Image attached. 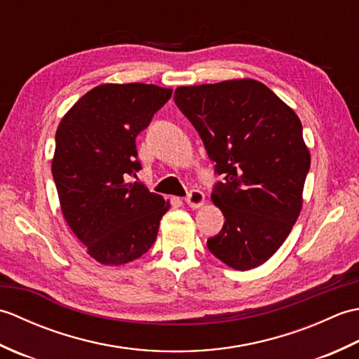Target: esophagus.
<instances>
[{"label":"esophagus","instance_id":"1","mask_svg":"<svg viewBox=\"0 0 359 359\" xmlns=\"http://www.w3.org/2000/svg\"><path fill=\"white\" fill-rule=\"evenodd\" d=\"M185 202L188 203V207L191 208H199L203 205L205 202V196L202 191H199V189H191L185 197Z\"/></svg>","mask_w":359,"mask_h":359}]
</instances>
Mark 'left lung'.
I'll return each instance as SVG.
<instances>
[{
  "instance_id": "1",
  "label": "left lung",
  "mask_w": 359,
  "mask_h": 359,
  "mask_svg": "<svg viewBox=\"0 0 359 359\" xmlns=\"http://www.w3.org/2000/svg\"><path fill=\"white\" fill-rule=\"evenodd\" d=\"M174 102L222 177L211 199L225 224L207 247L231 269H255L276 253L299 216L310 170L301 120L256 80L182 86Z\"/></svg>"
}]
</instances>
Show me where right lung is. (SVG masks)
Returning a JSON list of instances; mask_svg holds the SVG:
<instances>
[{"mask_svg":"<svg viewBox=\"0 0 359 359\" xmlns=\"http://www.w3.org/2000/svg\"><path fill=\"white\" fill-rule=\"evenodd\" d=\"M172 89L143 83L90 89L63 117L55 134L52 175L67 225L103 265L139 259L156 242L170 208L140 182L135 139Z\"/></svg>","mask_w":359,"mask_h":359,"instance_id":"obj_1","label":"right lung"}]
</instances>
